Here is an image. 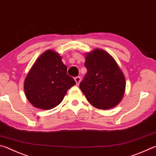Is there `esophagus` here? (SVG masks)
<instances>
[{"instance_id": "1", "label": "esophagus", "mask_w": 156, "mask_h": 156, "mask_svg": "<svg viewBox=\"0 0 156 156\" xmlns=\"http://www.w3.org/2000/svg\"><path fill=\"white\" fill-rule=\"evenodd\" d=\"M74 80H75V81H76V84H77V85H78L79 83H80V81H81V78L80 77V76H77V77H76V78H74Z\"/></svg>"}]
</instances>
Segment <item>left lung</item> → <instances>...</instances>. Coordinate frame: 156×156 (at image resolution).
I'll list each match as a JSON object with an SVG mask.
<instances>
[{"label":"left lung","mask_w":156,"mask_h":156,"mask_svg":"<svg viewBox=\"0 0 156 156\" xmlns=\"http://www.w3.org/2000/svg\"><path fill=\"white\" fill-rule=\"evenodd\" d=\"M87 73L80 88L88 101L99 109L117 106L126 90V78L115 58L100 48L84 54Z\"/></svg>","instance_id":"1"}]
</instances>
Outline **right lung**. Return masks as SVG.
Instances as JSON below:
<instances>
[{
    "label": "right lung",
    "instance_id": "add662e5",
    "mask_svg": "<svg viewBox=\"0 0 156 156\" xmlns=\"http://www.w3.org/2000/svg\"><path fill=\"white\" fill-rule=\"evenodd\" d=\"M76 82L67 73L62 57L53 50L45 51L36 59L25 78V95L32 105L50 110L63 101Z\"/></svg>",
    "mask_w": 156,
    "mask_h": 156
}]
</instances>
